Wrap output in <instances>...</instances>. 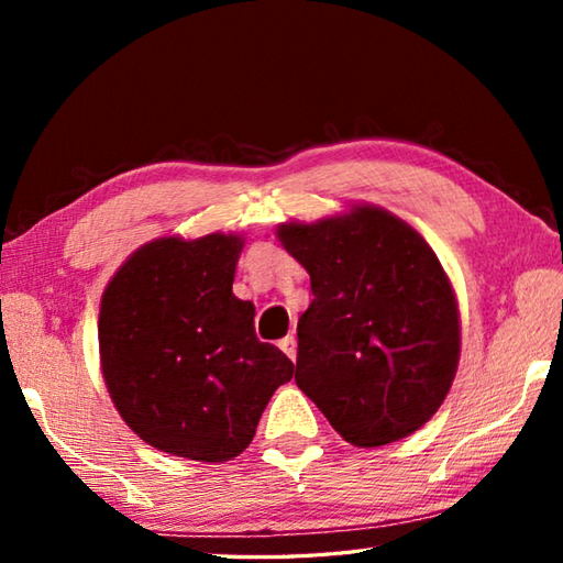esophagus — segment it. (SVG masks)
<instances>
[{"instance_id":"esophagus-1","label":"esophagus","mask_w":563,"mask_h":563,"mask_svg":"<svg viewBox=\"0 0 563 563\" xmlns=\"http://www.w3.org/2000/svg\"><path fill=\"white\" fill-rule=\"evenodd\" d=\"M280 350L295 362V357H298V342H295V335H285L280 340Z\"/></svg>"}]
</instances>
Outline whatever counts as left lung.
Returning <instances> with one entry per match:
<instances>
[{
	"label": "left lung",
	"instance_id": "8db88e82",
	"mask_svg": "<svg viewBox=\"0 0 563 563\" xmlns=\"http://www.w3.org/2000/svg\"><path fill=\"white\" fill-rule=\"evenodd\" d=\"M278 235L312 290L295 383L355 446L419 430L460 360L456 300L432 247L373 206L318 225L285 223Z\"/></svg>",
	"mask_w": 563,
	"mask_h": 563
}]
</instances>
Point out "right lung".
<instances>
[{
  "label": "right lung",
  "mask_w": 563,
  "mask_h": 563,
  "mask_svg": "<svg viewBox=\"0 0 563 563\" xmlns=\"http://www.w3.org/2000/svg\"><path fill=\"white\" fill-rule=\"evenodd\" d=\"M243 241L161 238L113 275L99 347L109 395L133 432L161 452L228 462L251 444L292 362L255 338L253 302L233 295Z\"/></svg>",
  "instance_id": "right-lung-1"
}]
</instances>
